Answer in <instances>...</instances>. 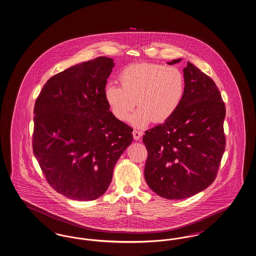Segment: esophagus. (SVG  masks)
<instances>
[{"label":"esophagus","instance_id":"obj_1","mask_svg":"<svg viewBox=\"0 0 256 256\" xmlns=\"http://www.w3.org/2000/svg\"><path fill=\"white\" fill-rule=\"evenodd\" d=\"M133 138L135 139V140H139L141 137H142V135H143V132H141V130H133Z\"/></svg>","mask_w":256,"mask_h":256}]
</instances>
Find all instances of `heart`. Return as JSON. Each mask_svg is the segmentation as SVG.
Masks as SVG:
<instances>
[{
  "instance_id": "heart-1",
  "label": "heart",
  "mask_w": 256,
  "mask_h": 256,
  "mask_svg": "<svg viewBox=\"0 0 256 256\" xmlns=\"http://www.w3.org/2000/svg\"><path fill=\"white\" fill-rule=\"evenodd\" d=\"M121 86L108 84L104 98L114 116L121 121L130 118L136 102L139 106L132 123L144 126L152 120L163 123L179 108L186 82L177 68L141 62L124 68L119 75Z\"/></svg>"
}]
</instances>
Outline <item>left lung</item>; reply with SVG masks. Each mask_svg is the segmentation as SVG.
Segmentation results:
<instances>
[{"instance_id":"1","label":"left lung","mask_w":256,"mask_h":256,"mask_svg":"<svg viewBox=\"0 0 256 256\" xmlns=\"http://www.w3.org/2000/svg\"><path fill=\"white\" fill-rule=\"evenodd\" d=\"M183 72L186 88L179 108L143 136L144 179L166 199L188 198L212 184L225 152L226 106L218 88L190 62Z\"/></svg>"}]
</instances>
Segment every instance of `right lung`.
<instances>
[{
	"mask_svg": "<svg viewBox=\"0 0 256 256\" xmlns=\"http://www.w3.org/2000/svg\"><path fill=\"white\" fill-rule=\"evenodd\" d=\"M113 59L73 66L44 84L34 106L32 148L48 183L73 200L90 201L108 188L113 168L133 140L104 98Z\"/></svg>",
	"mask_w": 256,
	"mask_h": 256,
	"instance_id": "add662e5",
	"label": "right lung"
}]
</instances>
